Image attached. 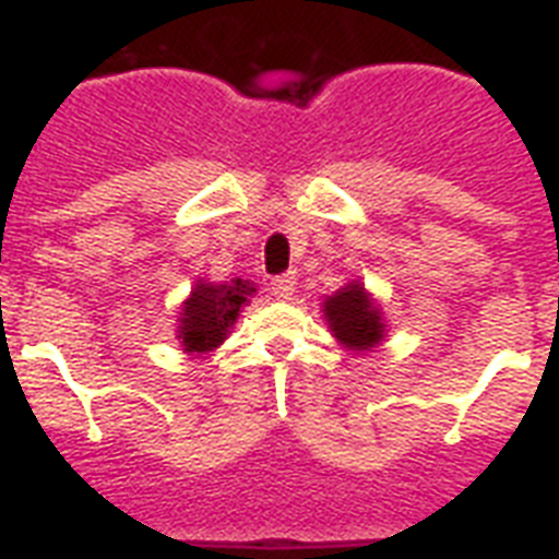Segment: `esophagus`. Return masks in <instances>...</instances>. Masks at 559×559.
<instances>
[{"instance_id": "obj_1", "label": "esophagus", "mask_w": 559, "mask_h": 559, "mask_svg": "<svg viewBox=\"0 0 559 559\" xmlns=\"http://www.w3.org/2000/svg\"><path fill=\"white\" fill-rule=\"evenodd\" d=\"M270 289H272V296L278 298V301H287V298L296 293V275H293V272H287V275H278V278H272Z\"/></svg>"}]
</instances>
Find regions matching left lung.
Segmentation results:
<instances>
[{"label":"left lung","instance_id":"left-lung-1","mask_svg":"<svg viewBox=\"0 0 559 559\" xmlns=\"http://www.w3.org/2000/svg\"><path fill=\"white\" fill-rule=\"evenodd\" d=\"M324 322L345 348L357 354L377 348L385 333L380 305L368 296L359 281H350L324 298Z\"/></svg>","mask_w":559,"mask_h":559}]
</instances>
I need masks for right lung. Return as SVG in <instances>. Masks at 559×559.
<instances>
[{"label": "right lung", "instance_id": "1", "mask_svg": "<svg viewBox=\"0 0 559 559\" xmlns=\"http://www.w3.org/2000/svg\"><path fill=\"white\" fill-rule=\"evenodd\" d=\"M254 287L243 278H231L226 284H205L200 281L191 289V298L182 301L179 313V340L188 354H205L223 345L231 324L240 316V307L249 305Z\"/></svg>", "mask_w": 559, "mask_h": 559}]
</instances>
